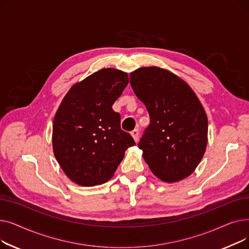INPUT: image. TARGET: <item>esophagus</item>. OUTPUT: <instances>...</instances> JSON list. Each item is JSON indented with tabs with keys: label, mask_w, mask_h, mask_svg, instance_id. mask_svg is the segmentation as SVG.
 Here are the masks:
<instances>
[{
	"label": "esophagus",
	"mask_w": 249,
	"mask_h": 249,
	"mask_svg": "<svg viewBox=\"0 0 249 249\" xmlns=\"http://www.w3.org/2000/svg\"><path fill=\"white\" fill-rule=\"evenodd\" d=\"M131 136L133 137L134 141L137 142L138 141V136H139V130L138 129H134L133 131L131 132Z\"/></svg>",
	"instance_id": "obj_1"
}]
</instances>
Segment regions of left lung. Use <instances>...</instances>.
I'll return each mask as SVG.
<instances>
[{"mask_svg":"<svg viewBox=\"0 0 249 249\" xmlns=\"http://www.w3.org/2000/svg\"><path fill=\"white\" fill-rule=\"evenodd\" d=\"M130 85L150 118L138 144L150 171L165 182L188 178L208 142V118L199 98L179 76L158 67L132 71Z\"/></svg>","mask_w":249,"mask_h":249,"instance_id":"obj_1","label":"left lung"}]
</instances>
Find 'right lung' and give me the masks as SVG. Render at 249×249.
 I'll return each instance as SVG.
<instances>
[{
  "label": "right lung",
  "instance_id": "obj_1",
  "mask_svg": "<svg viewBox=\"0 0 249 249\" xmlns=\"http://www.w3.org/2000/svg\"><path fill=\"white\" fill-rule=\"evenodd\" d=\"M128 73L102 69L74 84L62 99L52 125V148L63 173L75 184L93 187L109 180L128 147L115 101L128 85Z\"/></svg>",
  "mask_w": 249,
  "mask_h": 249
}]
</instances>
